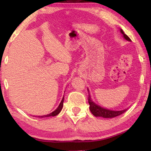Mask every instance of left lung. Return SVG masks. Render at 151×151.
Returning <instances> with one entry per match:
<instances>
[{"label":"left lung","instance_id":"left-lung-1","mask_svg":"<svg viewBox=\"0 0 151 151\" xmlns=\"http://www.w3.org/2000/svg\"><path fill=\"white\" fill-rule=\"evenodd\" d=\"M120 32H121V34L122 35V37H124V39L125 40H127V41L131 42V40L129 39V37H128L126 34H124L123 30H122L121 29H120ZM87 90L88 91V103H89V105H90L89 109H90L91 113L93 114L94 116L103 117V118H106V119H111L119 115H121V114L124 113V112L127 110V109L121 110V111H112V110L103 108V107L98 105V104H96L94 101H93L90 96V94H89V91L88 88Z\"/></svg>","mask_w":151,"mask_h":151}]
</instances>
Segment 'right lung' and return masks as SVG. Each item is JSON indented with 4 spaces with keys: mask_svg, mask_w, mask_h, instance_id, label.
Returning <instances> with one entry per match:
<instances>
[{
    "mask_svg": "<svg viewBox=\"0 0 151 151\" xmlns=\"http://www.w3.org/2000/svg\"><path fill=\"white\" fill-rule=\"evenodd\" d=\"M64 99H65V96H63V99L62 101H61L60 103L59 104V105L57 107V109L55 110L54 111L51 112L50 114H46V115H42V116H38L37 117H40V118H45V117H48V116H57L58 115V114L60 113V112L61 111V110H62L63 107V102H64Z\"/></svg>",
    "mask_w": 151,
    "mask_h": 151,
    "instance_id": "right-lung-1",
    "label": "right lung"
}]
</instances>
